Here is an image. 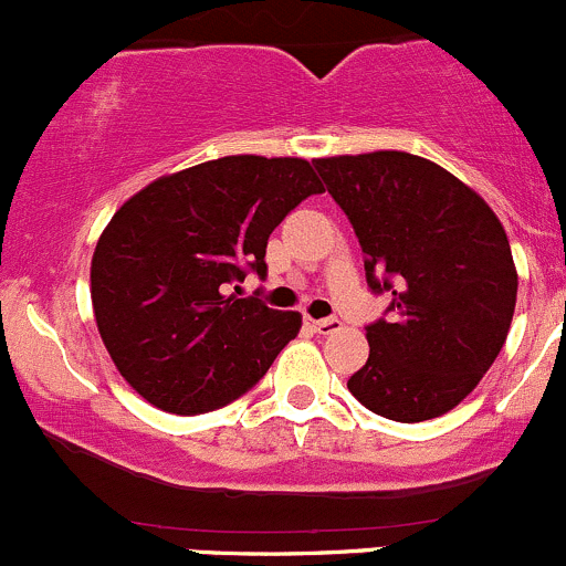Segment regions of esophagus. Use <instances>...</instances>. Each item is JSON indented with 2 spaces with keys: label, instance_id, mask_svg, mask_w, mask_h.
I'll use <instances>...</instances> for the list:
<instances>
[{
  "label": "esophagus",
  "instance_id": "34e87169",
  "mask_svg": "<svg viewBox=\"0 0 566 566\" xmlns=\"http://www.w3.org/2000/svg\"><path fill=\"white\" fill-rule=\"evenodd\" d=\"M311 326L318 335H332V332L340 329V322H337V318H322V322H311Z\"/></svg>",
  "mask_w": 566,
  "mask_h": 566
}]
</instances>
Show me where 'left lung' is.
<instances>
[{"label": "left lung", "mask_w": 566, "mask_h": 566, "mask_svg": "<svg viewBox=\"0 0 566 566\" xmlns=\"http://www.w3.org/2000/svg\"><path fill=\"white\" fill-rule=\"evenodd\" d=\"M316 168L352 220L370 289L392 291V316L368 326V363L348 389L395 422L452 411L499 357L515 313L504 226L476 190L419 155H335Z\"/></svg>", "instance_id": "obj_1"}]
</instances>
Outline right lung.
<instances>
[{
    "label": "right lung",
    "instance_id": "add662e5",
    "mask_svg": "<svg viewBox=\"0 0 566 566\" xmlns=\"http://www.w3.org/2000/svg\"><path fill=\"white\" fill-rule=\"evenodd\" d=\"M313 193L324 185L302 157L229 155L157 177L116 209L92 253V311L144 400L214 411L270 370L302 316L229 289L264 275L266 240Z\"/></svg>",
    "mask_w": 566,
    "mask_h": 566
}]
</instances>
